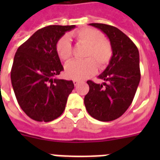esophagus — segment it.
I'll use <instances>...</instances> for the list:
<instances>
[{"instance_id":"1","label":"esophagus","mask_w":160,"mask_h":160,"mask_svg":"<svg viewBox=\"0 0 160 160\" xmlns=\"http://www.w3.org/2000/svg\"><path fill=\"white\" fill-rule=\"evenodd\" d=\"M73 82H74V85H75V86H76V85H77L78 84H79V83H80V81H78V80H74V81H73Z\"/></svg>"}]
</instances>
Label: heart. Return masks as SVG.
Listing matches in <instances>:
<instances>
[{
	"instance_id": "heart-1",
	"label": "heart",
	"mask_w": 160,
	"mask_h": 160,
	"mask_svg": "<svg viewBox=\"0 0 160 160\" xmlns=\"http://www.w3.org/2000/svg\"><path fill=\"white\" fill-rule=\"evenodd\" d=\"M80 45L87 46L84 60H74L65 65V75L73 80H85L96 72L98 67L103 70L109 65L113 55L111 43L103 38L101 31L96 29L85 27L73 34ZM56 52L60 60L67 62L71 59L73 48L70 38L62 36L56 44Z\"/></svg>"
}]
</instances>
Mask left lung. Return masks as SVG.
Returning a JSON list of instances; mask_svg holds the SVG:
<instances>
[{
	"label": "left lung",
	"mask_w": 160,
	"mask_h": 160,
	"mask_svg": "<svg viewBox=\"0 0 160 160\" xmlns=\"http://www.w3.org/2000/svg\"><path fill=\"white\" fill-rule=\"evenodd\" d=\"M90 25L108 36L113 55L105 71L99 75L106 82L100 85L88 80L90 90L84 102L93 118L112 121L121 116L134 100L140 80L139 51L134 42L116 27L100 23Z\"/></svg>",
	"instance_id": "obj_1"
}]
</instances>
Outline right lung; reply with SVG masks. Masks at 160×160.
Segmentation results:
<instances>
[{"mask_svg": "<svg viewBox=\"0 0 160 160\" xmlns=\"http://www.w3.org/2000/svg\"><path fill=\"white\" fill-rule=\"evenodd\" d=\"M75 27H43L16 51L11 71L12 87L22 110L36 121L50 122L60 116L74 89L72 80L56 78L64 70L56 44Z\"/></svg>", "mask_w": 160, "mask_h": 160, "instance_id": "add662e5", "label": "right lung"}]
</instances>
